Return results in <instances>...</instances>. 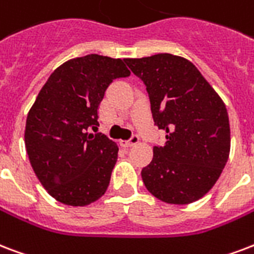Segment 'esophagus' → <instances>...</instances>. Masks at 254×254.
<instances>
[{"label": "esophagus", "instance_id": "obj_1", "mask_svg": "<svg viewBox=\"0 0 254 254\" xmlns=\"http://www.w3.org/2000/svg\"><path fill=\"white\" fill-rule=\"evenodd\" d=\"M140 142V138H138V135H133L130 140L127 141H121V145L123 146H125V148H130V146H134V145H137Z\"/></svg>", "mask_w": 254, "mask_h": 254}]
</instances>
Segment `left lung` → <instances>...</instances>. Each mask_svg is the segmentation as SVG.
<instances>
[{
  "instance_id": "left-lung-1",
  "label": "left lung",
  "mask_w": 254,
  "mask_h": 254,
  "mask_svg": "<svg viewBox=\"0 0 254 254\" xmlns=\"http://www.w3.org/2000/svg\"><path fill=\"white\" fill-rule=\"evenodd\" d=\"M125 63L146 85L154 124L168 140L153 148L152 162L141 172L145 187L168 204L200 200L229 157L225 104L187 58L160 53Z\"/></svg>"
}]
</instances>
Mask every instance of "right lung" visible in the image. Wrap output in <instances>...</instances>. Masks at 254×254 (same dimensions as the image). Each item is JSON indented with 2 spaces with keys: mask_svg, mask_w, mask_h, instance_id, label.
Listing matches in <instances>:
<instances>
[{
  "mask_svg": "<svg viewBox=\"0 0 254 254\" xmlns=\"http://www.w3.org/2000/svg\"><path fill=\"white\" fill-rule=\"evenodd\" d=\"M120 58L89 54L50 74L28 113L25 146L37 179L50 196L86 206L105 194L119 146L98 127V106L113 80L129 77Z\"/></svg>",
  "mask_w": 254,
  "mask_h": 254,
  "instance_id": "right-lung-1",
  "label": "right lung"
}]
</instances>
